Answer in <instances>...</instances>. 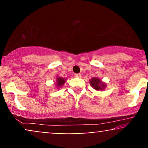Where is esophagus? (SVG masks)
Segmentation results:
<instances>
[{
    "label": "esophagus",
    "instance_id": "34e87169",
    "mask_svg": "<svg viewBox=\"0 0 148 148\" xmlns=\"http://www.w3.org/2000/svg\"><path fill=\"white\" fill-rule=\"evenodd\" d=\"M75 77H78V78H80L82 77V75L80 73H76L75 74Z\"/></svg>",
    "mask_w": 148,
    "mask_h": 148
}]
</instances>
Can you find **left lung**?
<instances>
[{
	"mask_svg": "<svg viewBox=\"0 0 148 148\" xmlns=\"http://www.w3.org/2000/svg\"><path fill=\"white\" fill-rule=\"evenodd\" d=\"M90 83L91 86L93 87V88L97 90H103L106 86L105 84L102 82L99 78H97V77H93L92 79H91L90 80Z\"/></svg>",
	"mask_w": 148,
	"mask_h": 148,
	"instance_id": "8db88e82",
	"label": "left lung"
}]
</instances>
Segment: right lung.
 <instances>
[{
    "label": "right lung",
    "mask_w": 148,
    "mask_h": 148,
    "mask_svg": "<svg viewBox=\"0 0 148 148\" xmlns=\"http://www.w3.org/2000/svg\"><path fill=\"white\" fill-rule=\"evenodd\" d=\"M56 80H57L58 87L62 86L65 82V79H64V78H62V77H58L57 79H56Z\"/></svg>",
    "instance_id": "1"
}]
</instances>
